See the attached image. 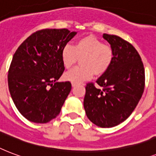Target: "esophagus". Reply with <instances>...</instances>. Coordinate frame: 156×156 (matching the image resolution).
Listing matches in <instances>:
<instances>
[{
    "mask_svg": "<svg viewBox=\"0 0 156 156\" xmlns=\"http://www.w3.org/2000/svg\"><path fill=\"white\" fill-rule=\"evenodd\" d=\"M76 84H76V83H72V87H75V86H76Z\"/></svg>",
    "mask_w": 156,
    "mask_h": 156,
    "instance_id": "34e87169",
    "label": "esophagus"
}]
</instances>
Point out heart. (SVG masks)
Here are the masks:
<instances>
[{
	"instance_id": "obj_1",
	"label": "heart",
	"mask_w": 156,
	"mask_h": 156,
	"mask_svg": "<svg viewBox=\"0 0 156 156\" xmlns=\"http://www.w3.org/2000/svg\"><path fill=\"white\" fill-rule=\"evenodd\" d=\"M80 58L82 66L65 73L63 77L66 80L80 83L91 79L94 74H104L112 65L114 52L112 47L94 36L82 37L77 40L74 46L67 44L62 49V62L67 69L74 66Z\"/></svg>"
}]
</instances>
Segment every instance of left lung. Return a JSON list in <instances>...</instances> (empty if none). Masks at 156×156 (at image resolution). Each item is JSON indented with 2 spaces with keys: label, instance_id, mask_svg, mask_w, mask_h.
<instances>
[{
  "label": "left lung",
  "instance_id": "obj_1",
  "mask_svg": "<svg viewBox=\"0 0 156 156\" xmlns=\"http://www.w3.org/2000/svg\"><path fill=\"white\" fill-rule=\"evenodd\" d=\"M102 37L111 44L114 58L109 69L96 80L98 86L87 84L84 107L92 123L112 128L124 122L137 107L144 91L145 70L130 43L115 35Z\"/></svg>",
  "mask_w": 156,
  "mask_h": 156
}]
</instances>
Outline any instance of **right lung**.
Returning a JSON list of instances; mask_svg holds the SVG:
<instances>
[{
	"label": "right lung",
	"mask_w": 156,
	"mask_h": 156,
	"mask_svg": "<svg viewBox=\"0 0 156 156\" xmlns=\"http://www.w3.org/2000/svg\"><path fill=\"white\" fill-rule=\"evenodd\" d=\"M76 32L43 29L32 33L14 53L8 72L13 102L29 121L44 124L56 118L72 89L58 82L65 67L61 52Z\"/></svg>",
	"instance_id": "obj_1"
}]
</instances>
